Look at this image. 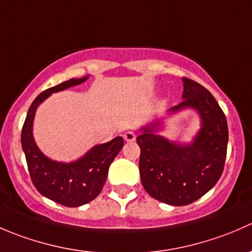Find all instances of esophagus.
Here are the masks:
<instances>
[{"mask_svg":"<svg viewBox=\"0 0 252 252\" xmlns=\"http://www.w3.org/2000/svg\"><path fill=\"white\" fill-rule=\"evenodd\" d=\"M124 140L126 141H129V142H131V141H134L136 139V134L134 133V131H131V130H128V131H126V133H124Z\"/></svg>","mask_w":252,"mask_h":252,"instance_id":"34e87169","label":"esophagus"}]
</instances>
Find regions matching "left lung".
<instances>
[{
    "mask_svg": "<svg viewBox=\"0 0 252 252\" xmlns=\"http://www.w3.org/2000/svg\"><path fill=\"white\" fill-rule=\"evenodd\" d=\"M183 101L169 112L194 108L201 117V129L189 145L171 142L155 131L159 123L141 129L140 178L154 199L172 206H185L210 191L224 168L228 145L225 114L212 94L189 78H183Z\"/></svg>",
    "mask_w": 252,
    "mask_h": 252,
    "instance_id": "left-lung-1",
    "label": "left lung"
}]
</instances>
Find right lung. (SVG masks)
<instances>
[{"mask_svg": "<svg viewBox=\"0 0 252 252\" xmlns=\"http://www.w3.org/2000/svg\"><path fill=\"white\" fill-rule=\"evenodd\" d=\"M88 78L69 79L42 91L30 106L22 129V147L32 184L45 197L67 207L88 204L100 194L112 161L123 147V138L117 136L106 144L96 145L77 161L62 163L47 158L36 146L32 138V121L37 106L51 94L79 85Z\"/></svg>", "mask_w": 252, "mask_h": 252, "instance_id": "1", "label": "right lung"}]
</instances>
